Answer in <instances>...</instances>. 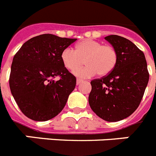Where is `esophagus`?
Listing matches in <instances>:
<instances>
[{"mask_svg":"<svg viewBox=\"0 0 156 156\" xmlns=\"http://www.w3.org/2000/svg\"><path fill=\"white\" fill-rule=\"evenodd\" d=\"M82 82H83L82 80L77 79V80H76V85H79L80 83H82Z\"/></svg>","mask_w":156,"mask_h":156,"instance_id":"1","label":"esophagus"}]
</instances>
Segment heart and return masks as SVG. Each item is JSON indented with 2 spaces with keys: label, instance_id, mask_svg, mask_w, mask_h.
<instances>
[{
  "label": "heart",
  "instance_id": "1",
  "mask_svg": "<svg viewBox=\"0 0 156 156\" xmlns=\"http://www.w3.org/2000/svg\"><path fill=\"white\" fill-rule=\"evenodd\" d=\"M61 58L67 69L73 71L83 65L84 68L74 72L81 78H89L97 73L99 76L109 74L118 62V53L111 45H103L99 41L85 39L76 45L75 51L67 48L62 51Z\"/></svg>",
  "mask_w": 156,
  "mask_h": 156
}]
</instances>
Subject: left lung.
Instances as JSON below:
<instances>
[{"label":"left lung","instance_id":"left-lung-1","mask_svg":"<svg viewBox=\"0 0 156 156\" xmlns=\"http://www.w3.org/2000/svg\"><path fill=\"white\" fill-rule=\"evenodd\" d=\"M105 39L117 51L118 62L109 74L91 80L88 101L100 118L116 122L137 109L148 85L149 73L144 53L133 43L117 35Z\"/></svg>","mask_w":156,"mask_h":156}]
</instances>
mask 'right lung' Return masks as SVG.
<instances>
[{
  "instance_id": "add662e5",
  "label": "right lung",
  "mask_w": 156,
  "mask_h": 156,
  "mask_svg": "<svg viewBox=\"0 0 156 156\" xmlns=\"http://www.w3.org/2000/svg\"><path fill=\"white\" fill-rule=\"evenodd\" d=\"M76 39L46 34L23 44L15 55L9 86L19 108L35 121H47L60 113L76 79L63 65L62 51ZM60 77L58 81L53 80Z\"/></svg>"
}]
</instances>
